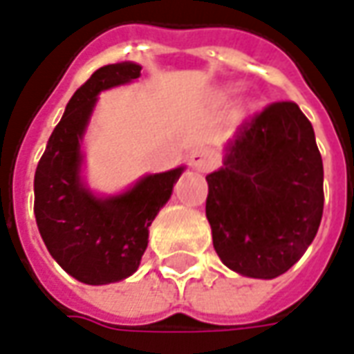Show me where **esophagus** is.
<instances>
[{
	"mask_svg": "<svg viewBox=\"0 0 354 354\" xmlns=\"http://www.w3.org/2000/svg\"><path fill=\"white\" fill-rule=\"evenodd\" d=\"M189 162L198 171H209L218 163V156L214 153V150H209V148H194L189 153Z\"/></svg>",
	"mask_w": 354,
	"mask_h": 354,
	"instance_id": "esophagus-1",
	"label": "esophagus"
}]
</instances>
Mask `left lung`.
Here are the masks:
<instances>
[{"label":"left lung","mask_w":354,"mask_h":354,"mask_svg":"<svg viewBox=\"0 0 354 354\" xmlns=\"http://www.w3.org/2000/svg\"><path fill=\"white\" fill-rule=\"evenodd\" d=\"M206 181L214 248L237 274H285L318 233L324 165L312 123L295 102H274L245 121L223 167Z\"/></svg>","instance_id":"8db88e82"}]
</instances>
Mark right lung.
<instances>
[{
	"instance_id": "right-lung-1",
	"label": "right lung",
	"mask_w": 354,
	"mask_h": 354,
	"mask_svg": "<svg viewBox=\"0 0 354 354\" xmlns=\"http://www.w3.org/2000/svg\"><path fill=\"white\" fill-rule=\"evenodd\" d=\"M140 65L100 67L67 104L34 175V216L55 262L88 285L121 281L136 272L148 247V227L183 167L148 175L125 194L100 201L80 183V136L102 90L140 77Z\"/></svg>"
}]
</instances>
